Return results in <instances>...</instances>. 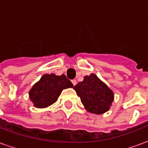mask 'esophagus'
<instances>
[{"instance_id":"1","label":"esophagus","mask_w":148,"mask_h":148,"mask_svg":"<svg viewBox=\"0 0 148 148\" xmlns=\"http://www.w3.org/2000/svg\"><path fill=\"white\" fill-rule=\"evenodd\" d=\"M71 82H72V84H73V85H74V86H75V85H76V84H77V81L76 80H72L71 81Z\"/></svg>"}]
</instances>
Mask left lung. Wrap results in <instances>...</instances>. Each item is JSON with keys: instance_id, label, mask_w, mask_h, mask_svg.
<instances>
[{"instance_id": "1", "label": "left lung", "mask_w": 148, "mask_h": 148, "mask_svg": "<svg viewBox=\"0 0 148 148\" xmlns=\"http://www.w3.org/2000/svg\"><path fill=\"white\" fill-rule=\"evenodd\" d=\"M74 90L85 109L93 114L101 115L109 111L114 100L112 90L95 74L85 76L82 82L74 86Z\"/></svg>"}]
</instances>
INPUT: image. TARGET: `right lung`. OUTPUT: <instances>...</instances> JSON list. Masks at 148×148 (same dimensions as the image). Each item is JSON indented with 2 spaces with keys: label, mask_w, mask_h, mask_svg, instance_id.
<instances>
[{
  "label": "right lung",
  "mask_w": 148,
  "mask_h": 148,
  "mask_svg": "<svg viewBox=\"0 0 148 148\" xmlns=\"http://www.w3.org/2000/svg\"><path fill=\"white\" fill-rule=\"evenodd\" d=\"M73 87V84L64 74L58 76L55 74H46L34 84L28 94L36 108L43 109L53 105L62 90Z\"/></svg>",
  "instance_id": "obj_1"
}]
</instances>
